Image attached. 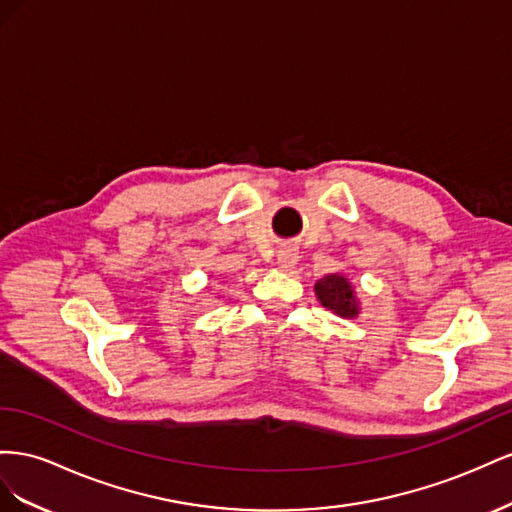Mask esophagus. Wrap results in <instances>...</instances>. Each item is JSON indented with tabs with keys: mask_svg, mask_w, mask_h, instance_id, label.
Returning a JSON list of instances; mask_svg holds the SVG:
<instances>
[{
	"mask_svg": "<svg viewBox=\"0 0 512 512\" xmlns=\"http://www.w3.org/2000/svg\"><path fill=\"white\" fill-rule=\"evenodd\" d=\"M276 264H279L281 270H294L298 264V251L294 246H283L279 253H276Z\"/></svg>",
	"mask_w": 512,
	"mask_h": 512,
	"instance_id": "obj_1",
	"label": "esophagus"
}]
</instances>
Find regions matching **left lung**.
Wrapping results in <instances>:
<instances>
[{
	"instance_id": "left-lung-1",
	"label": "left lung",
	"mask_w": 512,
	"mask_h": 512,
	"mask_svg": "<svg viewBox=\"0 0 512 512\" xmlns=\"http://www.w3.org/2000/svg\"><path fill=\"white\" fill-rule=\"evenodd\" d=\"M315 296L328 311L337 313L339 317L352 319L360 313V304L354 294L352 283H349L339 272L326 274L324 279H319L315 283Z\"/></svg>"
}]
</instances>
